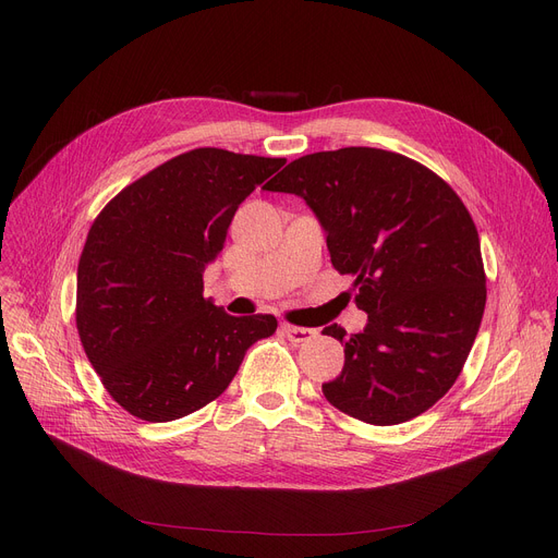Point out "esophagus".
<instances>
[{"mask_svg":"<svg viewBox=\"0 0 558 558\" xmlns=\"http://www.w3.org/2000/svg\"><path fill=\"white\" fill-rule=\"evenodd\" d=\"M280 330H282V335H284L289 341H294V343H303V341H307V339H312V337L316 335V332L310 330V328H299V326H291V324H282Z\"/></svg>","mask_w":558,"mask_h":558,"instance_id":"obj_1","label":"esophagus"}]
</instances>
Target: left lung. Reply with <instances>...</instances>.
I'll return each instance as SVG.
<instances>
[{"label": "left lung", "mask_w": 558, "mask_h": 558, "mask_svg": "<svg viewBox=\"0 0 558 558\" xmlns=\"http://www.w3.org/2000/svg\"><path fill=\"white\" fill-rule=\"evenodd\" d=\"M264 190L310 205L368 314L357 335L324 328L345 353L324 385L328 402L371 425L427 412L459 377L486 305L480 234L461 198L421 162L371 146L303 156Z\"/></svg>", "instance_id": "obj_1"}]
</instances>
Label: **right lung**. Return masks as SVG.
Wrapping results in <instances>:
<instances>
[{"label":"right lung","instance_id":"right-lung-1","mask_svg":"<svg viewBox=\"0 0 558 558\" xmlns=\"http://www.w3.org/2000/svg\"><path fill=\"white\" fill-rule=\"evenodd\" d=\"M287 160L203 146L156 167L95 219L78 259L76 328L106 391L167 423L219 398L271 314L230 316L203 299L240 203Z\"/></svg>","mask_w":558,"mask_h":558}]
</instances>
